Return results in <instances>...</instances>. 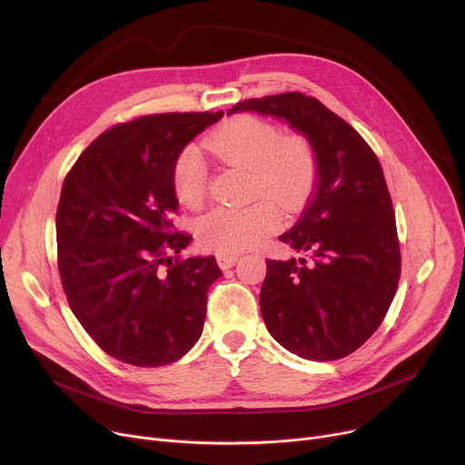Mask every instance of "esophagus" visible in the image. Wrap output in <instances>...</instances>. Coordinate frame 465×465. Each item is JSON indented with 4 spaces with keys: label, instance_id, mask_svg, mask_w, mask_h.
Masks as SVG:
<instances>
[{
    "label": "esophagus",
    "instance_id": "esophagus-1",
    "mask_svg": "<svg viewBox=\"0 0 465 465\" xmlns=\"http://www.w3.org/2000/svg\"><path fill=\"white\" fill-rule=\"evenodd\" d=\"M238 262V255H217V264H220L222 270H229Z\"/></svg>",
    "mask_w": 465,
    "mask_h": 465
}]
</instances>
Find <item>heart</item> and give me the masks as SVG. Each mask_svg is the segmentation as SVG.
<instances>
[{
  "mask_svg": "<svg viewBox=\"0 0 465 465\" xmlns=\"http://www.w3.org/2000/svg\"><path fill=\"white\" fill-rule=\"evenodd\" d=\"M204 148L222 163L248 171L250 193H262L283 210H296L310 195L315 180V161L300 136H282L259 118L238 116L217 127ZM206 165L197 150L180 153L173 183L183 206L195 208L206 193ZM280 215L274 204L255 201L238 208H213L197 222V236L206 250L234 255L261 243L276 231Z\"/></svg>",
  "mask_w": 465,
  "mask_h": 465,
  "instance_id": "b5f03b06",
  "label": "heart"
}]
</instances>
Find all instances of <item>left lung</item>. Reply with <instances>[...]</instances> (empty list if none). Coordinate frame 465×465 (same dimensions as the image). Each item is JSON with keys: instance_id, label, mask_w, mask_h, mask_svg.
Masks as SVG:
<instances>
[{"instance_id": "left-lung-1", "label": "left lung", "mask_w": 465, "mask_h": 465, "mask_svg": "<svg viewBox=\"0 0 465 465\" xmlns=\"http://www.w3.org/2000/svg\"><path fill=\"white\" fill-rule=\"evenodd\" d=\"M287 124L315 153L317 185L302 217L280 236L306 257L266 261L259 302L268 332L306 361L357 351L385 319L400 280L392 201L362 136L300 92L234 104Z\"/></svg>"}]
</instances>
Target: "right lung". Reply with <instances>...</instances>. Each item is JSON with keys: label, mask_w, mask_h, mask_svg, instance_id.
<instances>
[{"label": "right lung", "mask_w": 465, "mask_h": 465, "mask_svg": "<svg viewBox=\"0 0 465 465\" xmlns=\"http://www.w3.org/2000/svg\"><path fill=\"white\" fill-rule=\"evenodd\" d=\"M222 116L169 113L120 124L64 180L56 240L67 302L120 362L171 364L203 334L208 289L222 270L215 257L178 259L191 236L173 232V174L183 148Z\"/></svg>", "instance_id": "1"}]
</instances>
